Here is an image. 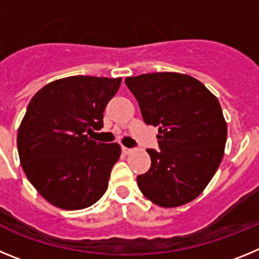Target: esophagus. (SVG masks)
<instances>
[{"label":"esophagus","instance_id":"esophagus-1","mask_svg":"<svg viewBox=\"0 0 259 259\" xmlns=\"http://www.w3.org/2000/svg\"><path fill=\"white\" fill-rule=\"evenodd\" d=\"M122 152L124 153V154H130V153L132 152V149H130V148H125V146H122Z\"/></svg>","mask_w":259,"mask_h":259}]
</instances>
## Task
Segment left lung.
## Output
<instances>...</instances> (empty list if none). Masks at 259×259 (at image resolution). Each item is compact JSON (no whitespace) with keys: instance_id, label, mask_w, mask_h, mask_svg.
I'll list each match as a JSON object with an SVG mask.
<instances>
[{"instance_id":"1","label":"left lung","mask_w":259,"mask_h":259,"mask_svg":"<svg viewBox=\"0 0 259 259\" xmlns=\"http://www.w3.org/2000/svg\"><path fill=\"white\" fill-rule=\"evenodd\" d=\"M144 122L158 127L161 152L146 149L152 159L137 185L153 203L176 207L200 196L218 170L227 140L218 98L197 79L178 72L125 77Z\"/></svg>"}]
</instances>
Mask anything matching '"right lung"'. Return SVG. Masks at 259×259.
Wrapping results in <instances>:
<instances>
[{
    "label": "right lung",
    "mask_w": 259,
    "mask_h": 259,
    "mask_svg": "<svg viewBox=\"0 0 259 259\" xmlns=\"http://www.w3.org/2000/svg\"><path fill=\"white\" fill-rule=\"evenodd\" d=\"M120 77H63L41 88L18 130L20 163L31 184L52 205L80 210L106 192L120 145L92 140L104 127L107 102Z\"/></svg>",
    "instance_id": "right-lung-1"
}]
</instances>
